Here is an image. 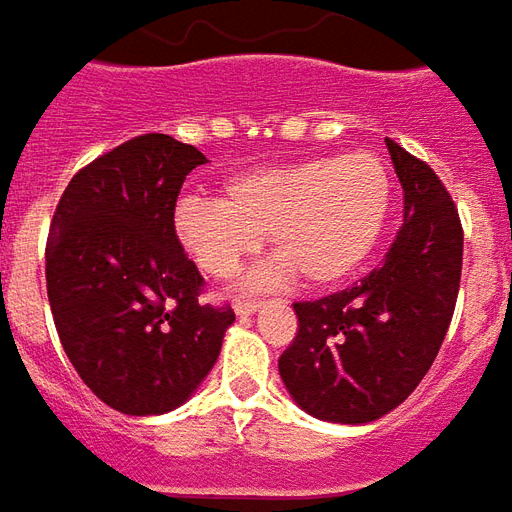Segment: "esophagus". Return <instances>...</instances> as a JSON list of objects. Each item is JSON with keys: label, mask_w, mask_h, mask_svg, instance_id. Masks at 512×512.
I'll return each mask as SVG.
<instances>
[{"label": "esophagus", "mask_w": 512, "mask_h": 512, "mask_svg": "<svg viewBox=\"0 0 512 512\" xmlns=\"http://www.w3.org/2000/svg\"><path fill=\"white\" fill-rule=\"evenodd\" d=\"M256 311H259V302H256V300H237V302H234V313H237V316H253Z\"/></svg>", "instance_id": "1"}]
</instances>
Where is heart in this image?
I'll list each match as a JSON object with an SVG mask.
<instances>
[{"instance_id": "1", "label": "heart", "mask_w": 512, "mask_h": 512, "mask_svg": "<svg viewBox=\"0 0 512 512\" xmlns=\"http://www.w3.org/2000/svg\"><path fill=\"white\" fill-rule=\"evenodd\" d=\"M390 201L393 182L379 155H316L240 171L223 182L220 199H179L174 234L210 278H229L267 234L281 259L267 264L256 283L294 270L308 286H330L371 256Z\"/></svg>"}]
</instances>
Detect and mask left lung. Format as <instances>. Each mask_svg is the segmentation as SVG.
I'll use <instances>...</instances> for the list:
<instances>
[{"label":"left lung","mask_w":512,"mask_h":512,"mask_svg":"<svg viewBox=\"0 0 512 512\" xmlns=\"http://www.w3.org/2000/svg\"><path fill=\"white\" fill-rule=\"evenodd\" d=\"M404 188V226L363 281L294 302L297 338L278 371L294 404L316 420L374 423L404 404L434 365L453 319L464 231L431 166L387 138Z\"/></svg>","instance_id":"obj_1"}]
</instances>
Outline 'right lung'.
Masks as SVG:
<instances>
[{"instance_id": "1", "label": "right lung", "mask_w": 512, "mask_h": 512, "mask_svg": "<svg viewBox=\"0 0 512 512\" xmlns=\"http://www.w3.org/2000/svg\"><path fill=\"white\" fill-rule=\"evenodd\" d=\"M166 133L125 141L81 169L46 245L59 341L103 404L133 417L188 401L218 360L231 308L201 305V278L174 234L182 182L204 163Z\"/></svg>"}]
</instances>
